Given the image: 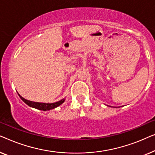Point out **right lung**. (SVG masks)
<instances>
[{"label":"right lung","mask_w":155,"mask_h":155,"mask_svg":"<svg viewBox=\"0 0 155 155\" xmlns=\"http://www.w3.org/2000/svg\"><path fill=\"white\" fill-rule=\"evenodd\" d=\"M18 94L19 95V97H20V99L24 101V102L29 106L30 107L35 108V109H39V110H41V111H49V110L54 109L55 108L58 107L60 106L61 104L64 102L65 99H62L61 100L56 101V102L54 103H41V102H35V101H31L29 100H27V99H25L24 97H22L20 94L18 92Z\"/></svg>","instance_id":"right-lung-1"}]
</instances>
